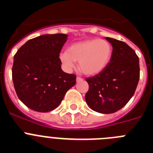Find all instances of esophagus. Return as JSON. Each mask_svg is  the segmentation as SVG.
I'll return each mask as SVG.
<instances>
[{
	"mask_svg": "<svg viewBox=\"0 0 153 153\" xmlns=\"http://www.w3.org/2000/svg\"><path fill=\"white\" fill-rule=\"evenodd\" d=\"M83 78L79 77V76H77V77H76V82H77V83H79V82H81V81H83Z\"/></svg>",
	"mask_w": 153,
	"mask_h": 153,
	"instance_id": "1",
	"label": "esophagus"
}]
</instances>
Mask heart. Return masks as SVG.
Masks as SVG:
<instances>
[{"label": "heart", "mask_w": 153, "mask_h": 153, "mask_svg": "<svg viewBox=\"0 0 153 153\" xmlns=\"http://www.w3.org/2000/svg\"><path fill=\"white\" fill-rule=\"evenodd\" d=\"M113 47L105 40L92 39L72 44L60 54L63 68L71 71L79 62L80 70L86 75H97L106 68L111 60Z\"/></svg>", "instance_id": "obj_1"}]
</instances>
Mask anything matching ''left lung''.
Returning <instances> with one entry per match:
<instances>
[{
	"label": "left lung",
	"instance_id": "8db88e82",
	"mask_svg": "<svg viewBox=\"0 0 153 153\" xmlns=\"http://www.w3.org/2000/svg\"><path fill=\"white\" fill-rule=\"evenodd\" d=\"M105 39L113 47L111 60L102 72L86 79L89 90L85 100L90 109L108 114L122 109L134 94L140 79V60L126 43Z\"/></svg>",
	"mask_w": 153,
	"mask_h": 153
}]
</instances>
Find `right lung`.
I'll return each instance as SVG.
<instances>
[{
  "label": "right lung",
  "instance_id": "obj_1",
  "mask_svg": "<svg viewBox=\"0 0 153 153\" xmlns=\"http://www.w3.org/2000/svg\"><path fill=\"white\" fill-rule=\"evenodd\" d=\"M64 33L44 34L27 41L13 56L12 78L20 100L30 109L47 113L56 109L76 76L63 72L60 53Z\"/></svg>",
  "mask_w": 153,
  "mask_h": 153
}]
</instances>
